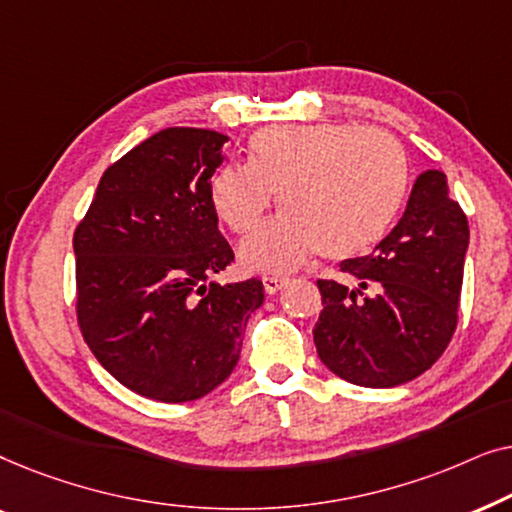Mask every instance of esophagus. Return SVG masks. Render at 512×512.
Segmentation results:
<instances>
[{
    "label": "esophagus",
    "instance_id": "obj_1",
    "mask_svg": "<svg viewBox=\"0 0 512 512\" xmlns=\"http://www.w3.org/2000/svg\"><path fill=\"white\" fill-rule=\"evenodd\" d=\"M286 282H289V279L282 277V275H265V277H263L265 293H270V296H272V293H277Z\"/></svg>",
    "mask_w": 512,
    "mask_h": 512
}]
</instances>
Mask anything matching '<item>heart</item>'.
I'll return each instance as SVG.
<instances>
[{
	"instance_id": "obj_1",
	"label": "heart",
	"mask_w": 512,
	"mask_h": 512,
	"mask_svg": "<svg viewBox=\"0 0 512 512\" xmlns=\"http://www.w3.org/2000/svg\"><path fill=\"white\" fill-rule=\"evenodd\" d=\"M410 188V160L389 132L349 123L270 125L251 135L249 163L214 174L209 195L237 235L265 223L240 249L249 270H289L307 256L345 261L384 240Z\"/></svg>"
}]
</instances>
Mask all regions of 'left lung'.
I'll use <instances>...</instances> for the list:
<instances>
[{
    "instance_id": "1",
    "label": "left lung",
    "mask_w": 512,
    "mask_h": 512,
    "mask_svg": "<svg viewBox=\"0 0 512 512\" xmlns=\"http://www.w3.org/2000/svg\"><path fill=\"white\" fill-rule=\"evenodd\" d=\"M466 251L468 221L447 177L424 170L373 254L340 263L347 282H317L324 310L312 333L324 366L370 389L429 370L457 328Z\"/></svg>"
}]
</instances>
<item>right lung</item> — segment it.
I'll return each instance as SVG.
<instances>
[{
	"label": "right lung",
	"instance_id": "1",
	"mask_svg": "<svg viewBox=\"0 0 512 512\" xmlns=\"http://www.w3.org/2000/svg\"><path fill=\"white\" fill-rule=\"evenodd\" d=\"M226 135L160 130L102 174L74 233L76 314L97 361L163 403L207 396L233 373L263 282L219 284L233 261L212 205Z\"/></svg>",
	"mask_w": 512,
	"mask_h": 512
}]
</instances>
